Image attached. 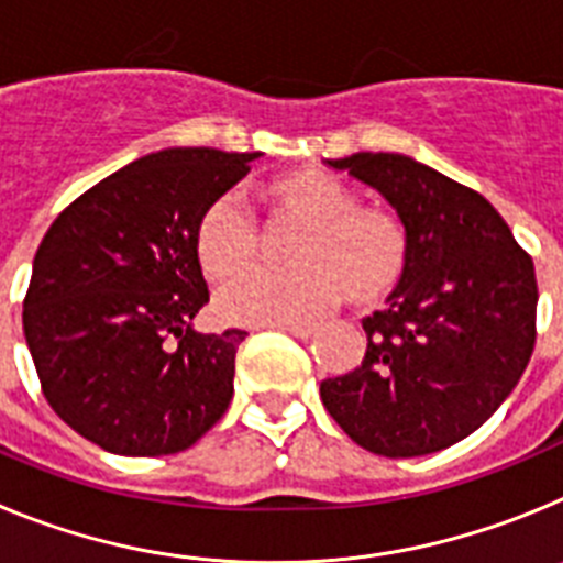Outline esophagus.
I'll return each instance as SVG.
<instances>
[{
    "label": "esophagus",
    "mask_w": 563,
    "mask_h": 563,
    "mask_svg": "<svg viewBox=\"0 0 563 563\" xmlns=\"http://www.w3.org/2000/svg\"><path fill=\"white\" fill-rule=\"evenodd\" d=\"M278 330L290 332V335H296V338L318 335V327L316 324H285V327H278Z\"/></svg>",
    "instance_id": "obj_1"
}]
</instances>
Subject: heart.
Wrapping results in <instances>:
<instances>
[{
    "mask_svg": "<svg viewBox=\"0 0 563 563\" xmlns=\"http://www.w3.org/2000/svg\"><path fill=\"white\" fill-rule=\"evenodd\" d=\"M267 225L298 228L287 247L290 273H251L225 287L217 312L231 324L285 327L324 316L341 298L375 307L402 285L411 233L389 206L357 202V191L321 168L278 174L265 186ZM194 251L211 282L251 271L262 256V233L231 194L206 206Z\"/></svg>",
    "mask_w": 563,
    "mask_h": 563,
    "instance_id": "1",
    "label": "heart"
}]
</instances>
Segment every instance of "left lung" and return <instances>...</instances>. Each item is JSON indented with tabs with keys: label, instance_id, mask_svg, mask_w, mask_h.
I'll use <instances>...</instances> for the list:
<instances>
[{
	"label": "left lung",
	"instance_id": "obj_1",
	"mask_svg": "<svg viewBox=\"0 0 563 563\" xmlns=\"http://www.w3.org/2000/svg\"><path fill=\"white\" fill-rule=\"evenodd\" d=\"M330 166L397 208L411 262L389 307L361 321V366L327 377L321 400L372 454L406 460L449 449L499 409L533 355V258L479 191L411 157L361 152Z\"/></svg>",
	"mask_w": 563,
	"mask_h": 563
}]
</instances>
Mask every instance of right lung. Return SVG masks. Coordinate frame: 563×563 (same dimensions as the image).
<instances>
[{
	"mask_svg": "<svg viewBox=\"0 0 563 563\" xmlns=\"http://www.w3.org/2000/svg\"><path fill=\"white\" fill-rule=\"evenodd\" d=\"M253 157L202 146L148 154L84 191L44 233L24 338L49 409L103 451L177 454L225 415L247 332H194L208 305L194 231Z\"/></svg>",
	"mask_w": 563,
	"mask_h": 563,
	"instance_id": "obj_1",
	"label": "right lung"
}]
</instances>
